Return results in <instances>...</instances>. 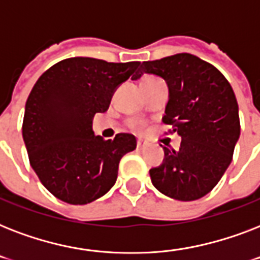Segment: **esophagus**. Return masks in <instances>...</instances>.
<instances>
[{"label": "esophagus", "instance_id": "obj_1", "mask_svg": "<svg viewBox=\"0 0 260 260\" xmlns=\"http://www.w3.org/2000/svg\"><path fill=\"white\" fill-rule=\"evenodd\" d=\"M136 147H138V150H143V148L146 147V142H143V140H138V142H136Z\"/></svg>", "mask_w": 260, "mask_h": 260}]
</instances>
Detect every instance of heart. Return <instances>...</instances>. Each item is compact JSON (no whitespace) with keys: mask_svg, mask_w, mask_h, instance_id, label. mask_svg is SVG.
I'll use <instances>...</instances> for the list:
<instances>
[{"mask_svg":"<svg viewBox=\"0 0 260 260\" xmlns=\"http://www.w3.org/2000/svg\"><path fill=\"white\" fill-rule=\"evenodd\" d=\"M134 128H135V129H138V131H142L143 128H144V125H143L142 122H135Z\"/></svg>","mask_w":260,"mask_h":260,"instance_id":"b5f03b06","label":"heart"}]
</instances>
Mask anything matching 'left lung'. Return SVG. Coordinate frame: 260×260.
Wrapping results in <instances>:
<instances>
[{"label":"left lung","mask_w":260,"mask_h":260,"mask_svg":"<svg viewBox=\"0 0 260 260\" xmlns=\"http://www.w3.org/2000/svg\"><path fill=\"white\" fill-rule=\"evenodd\" d=\"M144 73L167 82L163 122L182 138L178 151L163 147V163L150 170L152 185L178 201L198 200L217 185L234 156L240 135L234 90L213 64L191 54L143 62L134 79Z\"/></svg>","instance_id":"1"}]
</instances>
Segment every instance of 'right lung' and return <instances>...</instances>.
Returning a JSON list of instances; mask_svg holds the SVG:
<instances>
[{
    "mask_svg": "<svg viewBox=\"0 0 260 260\" xmlns=\"http://www.w3.org/2000/svg\"><path fill=\"white\" fill-rule=\"evenodd\" d=\"M140 62L69 58L44 71L25 104L22 139L44 187L71 205H85L116 183L118 163L136 148L131 134L105 140L91 129L114 89L138 74Z\"/></svg>",
    "mask_w": 260,
    "mask_h": 260,
    "instance_id": "right-lung-1",
    "label": "right lung"
}]
</instances>
